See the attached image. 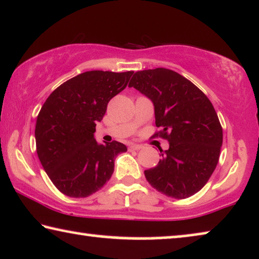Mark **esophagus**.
Listing matches in <instances>:
<instances>
[{
    "label": "esophagus",
    "instance_id": "obj_1",
    "mask_svg": "<svg viewBox=\"0 0 259 259\" xmlns=\"http://www.w3.org/2000/svg\"><path fill=\"white\" fill-rule=\"evenodd\" d=\"M143 147H144L143 145H139V144H131V145H130L131 150H136V151L141 150V148H143Z\"/></svg>",
    "mask_w": 259,
    "mask_h": 259
}]
</instances>
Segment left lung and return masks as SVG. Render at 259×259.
Segmentation results:
<instances>
[{
  "instance_id": "8db88e82",
  "label": "left lung",
  "mask_w": 259,
  "mask_h": 259,
  "mask_svg": "<svg viewBox=\"0 0 259 259\" xmlns=\"http://www.w3.org/2000/svg\"><path fill=\"white\" fill-rule=\"evenodd\" d=\"M136 88L154 106L155 125L168 141V150L147 182L165 196L184 199L203 189L218 164L223 130L211 101L199 88L175 70L155 68L134 74Z\"/></svg>"
}]
</instances>
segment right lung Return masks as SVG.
<instances>
[{"mask_svg": "<svg viewBox=\"0 0 259 259\" xmlns=\"http://www.w3.org/2000/svg\"><path fill=\"white\" fill-rule=\"evenodd\" d=\"M133 72L91 70L72 77L49 95L35 126L36 152L49 179L63 194L84 198L111 179L114 159L127 151L119 141L99 144L97 122L123 91Z\"/></svg>", "mask_w": 259, "mask_h": 259, "instance_id": "add662e5", "label": "right lung"}]
</instances>
